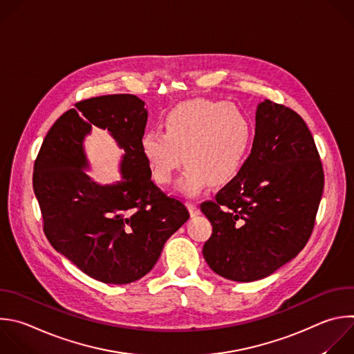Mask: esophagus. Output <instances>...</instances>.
<instances>
[{"instance_id":"34e87169","label":"esophagus","mask_w":354,"mask_h":354,"mask_svg":"<svg viewBox=\"0 0 354 354\" xmlns=\"http://www.w3.org/2000/svg\"><path fill=\"white\" fill-rule=\"evenodd\" d=\"M187 208H189V212H190L192 216H196V215L200 214V208H198V205H197L196 203L189 201V203H187Z\"/></svg>"}]
</instances>
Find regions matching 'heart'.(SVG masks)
<instances>
[{
    "label": "heart",
    "instance_id": "obj_1",
    "mask_svg": "<svg viewBox=\"0 0 354 354\" xmlns=\"http://www.w3.org/2000/svg\"><path fill=\"white\" fill-rule=\"evenodd\" d=\"M162 131H149L140 138V150L153 179L172 182L187 164L178 189L193 196L208 182L222 185L239 172L253 142V125L241 106L226 101L193 100L171 109Z\"/></svg>",
    "mask_w": 354,
    "mask_h": 354
}]
</instances>
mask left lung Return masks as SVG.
<instances>
[{
	"instance_id": "1",
	"label": "left lung",
	"mask_w": 354,
	"mask_h": 354,
	"mask_svg": "<svg viewBox=\"0 0 354 354\" xmlns=\"http://www.w3.org/2000/svg\"><path fill=\"white\" fill-rule=\"evenodd\" d=\"M324 190V171L303 118L266 100L242 169L200 204L212 225L203 256L230 281L263 279L307 245Z\"/></svg>"
}]
</instances>
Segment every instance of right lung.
<instances>
[{
	"label": "right lung",
	"instance_id": "1",
	"mask_svg": "<svg viewBox=\"0 0 354 354\" xmlns=\"http://www.w3.org/2000/svg\"><path fill=\"white\" fill-rule=\"evenodd\" d=\"M145 101L112 94L77 101L48 131L33 169L43 230L51 246L88 277L113 285L143 278L187 219L186 205L153 180L140 150ZM106 129L124 149V180L101 187L83 172L82 139Z\"/></svg>",
	"mask_w": 354,
	"mask_h": 354
}]
</instances>
